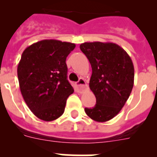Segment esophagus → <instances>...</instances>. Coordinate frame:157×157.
Listing matches in <instances>:
<instances>
[{"label":"esophagus","instance_id":"34e87169","mask_svg":"<svg viewBox=\"0 0 157 157\" xmlns=\"http://www.w3.org/2000/svg\"><path fill=\"white\" fill-rule=\"evenodd\" d=\"M76 86H77L78 88V91L80 93L83 92V91H85L86 89H88V86H87L86 82L85 80L82 79V78H80V79L77 82V83H76Z\"/></svg>","mask_w":157,"mask_h":157}]
</instances>
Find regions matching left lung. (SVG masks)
Returning <instances> with one entry per match:
<instances>
[{
  "label": "left lung",
  "instance_id": "8db88e82",
  "mask_svg": "<svg viewBox=\"0 0 157 157\" xmlns=\"http://www.w3.org/2000/svg\"><path fill=\"white\" fill-rule=\"evenodd\" d=\"M80 49L92 67L90 88L96 105L86 108L87 116L97 122H106L121 111L132 91L134 69L127 52L112 42H85Z\"/></svg>",
  "mask_w": 157,
  "mask_h": 157
}]
</instances>
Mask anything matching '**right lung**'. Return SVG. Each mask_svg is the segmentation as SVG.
Masks as SVG:
<instances>
[{"label":"right lung","mask_w":157,"mask_h":157,"mask_svg":"<svg viewBox=\"0 0 157 157\" xmlns=\"http://www.w3.org/2000/svg\"><path fill=\"white\" fill-rule=\"evenodd\" d=\"M74 43L42 40L27 47L18 64L19 88L30 110L38 119L52 121L61 116L74 92L67 80V56Z\"/></svg>","instance_id":"1"}]
</instances>
